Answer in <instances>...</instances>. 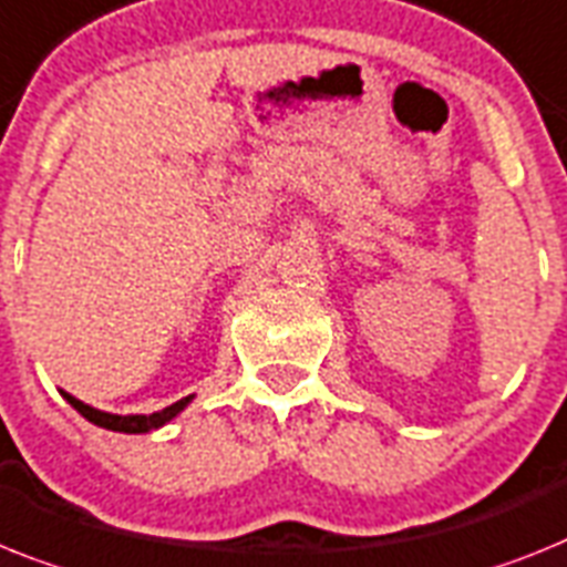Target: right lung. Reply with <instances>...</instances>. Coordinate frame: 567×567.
<instances>
[{"label": "right lung", "instance_id": "1", "mask_svg": "<svg viewBox=\"0 0 567 567\" xmlns=\"http://www.w3.org/2000/svg\"><path fill=\"white\" fill-rule=\"evenodd\" d=\"M63 398L71 403V406L78 409L85 421L97 423V426H103V430L126 432V435H141V432L158 430V426H164V423L173 421L178 412H184V406L193 401V394H189V398H181V401H175L173 406L161 409V412H152V415H112V412H100V409H94V406H89V403L78 401V398H74V394H69V392H63Z\"/></svg>", "mask_w": 567, "mask_h": 567}]
</instances>
